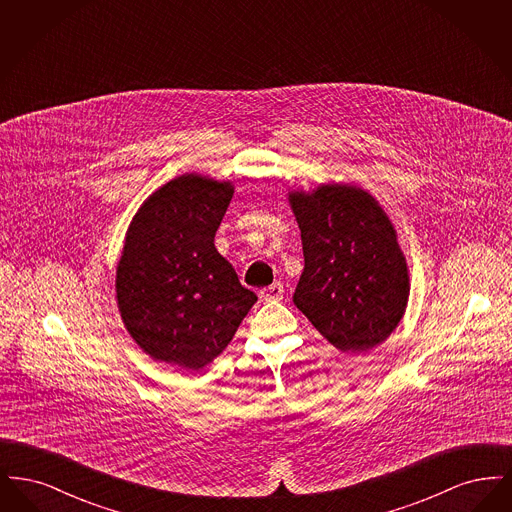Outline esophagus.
<instances>
[{
  "instance_id": "1",
  "label": "esophagus",
  "mask_w": 512,
  "mask_h": 512,
  "mask_svg": "<svg viewBox=\"0 0 512 512\" xmlns=\"http://www.w3.org/2000/svg\"><path fill=\"white\" fill-rule=\"evenodd\" d=\"M259 295H261V299H263V301H278V299H282V297H284V286H282L280 282H274L272 286L263 288Z\"/></svg>"
}]
</instances>
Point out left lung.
Instances as JSON below:
<instances>
[{"mask_svg": "<svg viewBox=\"0 0 512 512\" xmlns=\"http://www.w3.org/2000/svg\"><path fill=\"white\" fill-rule=\"evenodd\" d=\"M305 268L297 309L345 353L386 340L409 299V274L395 230L374 197L353 186L290 194Z\"/></svg>", "mask_w": 512, "mask_h": 512, "instance_id": "1", "label": "left lung"}]
</instances>
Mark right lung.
Instances as JSON below:
<instances>
[{
  "label": "right lung",
  "mask_w": 512,
  "mask_h": 512,
  "mask_svg": "<svg viewBox=\"0 0 512 512\" xmlns=\"http://www.w3.org/2000/svg\"><path fill=\"white\" fill-rule=\"evenodd\" d=\"M230 182L178 176L132 220L117 268L126 330L153 359L201 368L234 338L257 295L215 247Z\"/></svg>",
  "instance_id": "obj_1"
}]
</instances>
